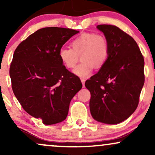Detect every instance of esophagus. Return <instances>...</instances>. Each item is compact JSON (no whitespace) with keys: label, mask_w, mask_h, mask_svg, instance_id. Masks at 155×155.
Listing matches in <instances>:
<instances>
[{"label":"esophagus","mask_w":155,"mask_h":155,"mask_svg":"<svg viewBox=\"0 0 155 155\" xmlns=\"http://www.w3.org/2000/svg\"><path fill=\"white\" fill-rule=\"evenodd\" d=\"M81 83H82V84H83V87H84V83H85V81H86V80H85L84 79H81Z\"/></svg>","instance_id":"esophagus-1"}]
</instances>
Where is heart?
<instances>
[{
    "instance_id": "heart-1",
    "label": "heart",
    "mask_w": 155,
    "mask_h": 155,
    "mask_svg": "<svg viewBox=\"0 0 155 155\" xmlns=\"http://www.w3.org/2000/svg\"><path fill=\"white\" fill-rule=\"evenodd\" d=\"M71 48H61L58 56L67 68H74L81 56L82 63L77 65L74 74L79 77H88L95 66L101 68L106 63L109 55V43L101 33H84L72 41Z\"/></svg>"
}]
</instances>
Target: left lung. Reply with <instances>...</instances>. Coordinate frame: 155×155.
I'll list each match as a JSON object with an SVG mask.
<instances>
[{
  "mask_svg": "<svg viewBox=\"0 0 155 155\" xmlns=\"http://www.w3.org/2000/svg\"><path fill=\"white\" fill-rule=\"evenodd\" d=\"M109 43V55L98 72L85 82L90 109L97 122L115 124L136 111L144 84V60L136 41L111 25H99Z\"/></svg>",
  "mask_w": 155,
  "mask_h": 155,
  "instance_id": "obj_1",
  "label": "left lung"
}]
</instances>
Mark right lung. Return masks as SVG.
Listing matches in <instances>:
<instances>
[{
    "mask_svg": "<svg viewBox=\"0 0 155 155\" xmlns=\"http://www.w3.org/2000/svg\"><path fill=\"white\" fill-rule=\"evenodd\" d=\"M79 33L70 28L39 29L19 44L9 74L14 94L23 109L44 124L65 120L74 96L82 87L77 76L68 71L58 53Z\"/></svg>",
    "mask_w": 155,
    "mask_h": 155,
    "instance_id": "obj_1",
    "label": "right lung"
}]
</instances>
